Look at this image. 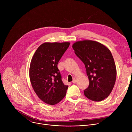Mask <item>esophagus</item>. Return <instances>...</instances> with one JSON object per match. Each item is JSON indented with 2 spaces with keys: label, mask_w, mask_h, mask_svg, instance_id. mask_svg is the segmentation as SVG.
Returning a JSON list of instances; mask_svg holds the SVG:
<instances>
[{
  "label": "esophagus",
  "mask_w": 132,
  "mask_h": 132,
  "mask_svg": "<svg viewBox=\"0 0 132 132\" xmlns=\"http://www.w3.org/2000/svg\"><path fill=\"white\" fill-rule=\"evenodd\" d=\"M77 78L76 77H74L73 79V80H72V83H75L76 81H77Z\"/></svg>",
  "instance_id": "esophagus-1"
}]
</instances>
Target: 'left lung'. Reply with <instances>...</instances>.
I'll use <instances>...</instances> for the list:
<instances>
[{"mask_svg":"<svg viewBox=\"0 0 132 132\" xmlns=\"http://www.w3.org/2000/svg\"><path fill=\"white\" fill-rule=\"evenodd\" d=\"M75 53L85 65L89 80L85 96L93 101L107 98L115 85L117 69L113 56L105 45L95 41L83 40L72 44Z\"/></svg>","mask_w":132,"mask_h":132,"instance_id":"1","label":"left lung"}]
</instances>
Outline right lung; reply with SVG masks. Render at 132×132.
I'll return each mask as SVG.
<instances>
[{
    "label": "right lung",
    "mask_w": 132,
    "mask_h": 132,
    "mask_svg": "<svg viewBox=\"0 0 132 132\" xmlns=\"http://www.w3.org/2000/svg\"><path fill=\"white\" fill-rule=\"evenodd\" d=\"M69 42H45L35 51L32 58L29 76L32 88L44 102L54 105L66 96L68 86L64 84L57 68Z\"/></svg>",
    "instance_id": "1"
}]
</instances>
